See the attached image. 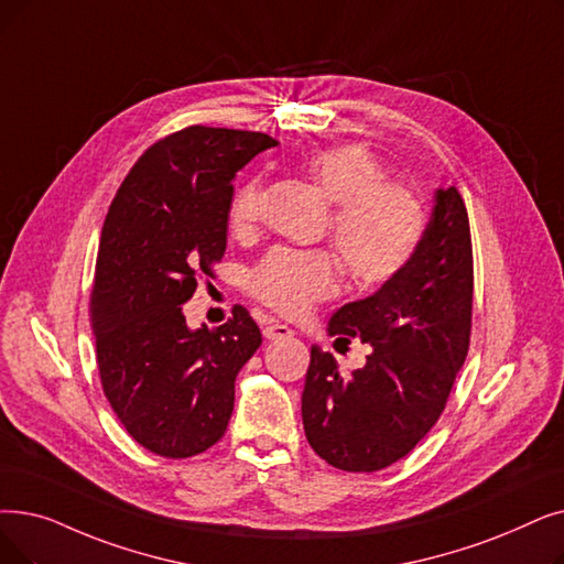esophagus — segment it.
<instances>
[{
	"mask_svg": "<svg viewBox=\"0 0 564 564\" xmlns=\"http://www.w3.org/2000/svg\"><path fill=\"white\" fill-rule=\"evenodd\" d=\"M262 334H264V338H269V340H279V338L292 336L295 332H292L288 325H281V323H267L264 329H262Z\"/></svg>",
	"mask_w": 564,
	"mask_h": 564,
	"instance_id": "obj_1",
	"label": "esophagus"
}]
</instances>
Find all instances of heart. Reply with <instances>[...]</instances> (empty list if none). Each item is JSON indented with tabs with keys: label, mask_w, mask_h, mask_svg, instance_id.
<instances>
[{
	"label": "heart",
	"mask_w": 564,
	"mask_h": 564,
	"mask_svg": "<svg viewBox=\"0 0 564 564\" xmlns=\"http://www.w3.org/2000/svg\"><path fill=\"white\" fill-rule=\"evenodd\" d=\"M306 175L332 203V243L357 285H378L397 276L417 253L426 212L417 193L387 182L384 167L359 144H336L304 159ZM262 209V184L243 182L230 203V228L249 235ZM338 260L327 251H269L251 272L253 295L285 315H302L315 302L336 295Z\"/></svg>",
	"instance_id": "obj_1"
}]
</instances>
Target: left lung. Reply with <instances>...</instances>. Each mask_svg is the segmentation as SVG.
<instances>
[{
  "mask_svg": "<svg viewBox=\"0 0 564 564\" xmlns=\"http://www.w3.org/2000/svg\"><path fill=\"white\" fill-rule=\"evenodd\" d=\"M417 253L373 295L340 306L336 340L373 348L361 369L338 373L329 352L311 348L302 394L313 452L338 470L376 473L397 463L433 429L468 355L473 241L456 186L437 188Z\"/></svg>",
  "mask_w": 564,
  "mask_h": 564,
  "instance_id": "obj_1",
  "label": "left lung"
}]
</instances>
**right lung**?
<instances>
[{
  "label": "right lung",
  "instance_id": "add662e5",
  "mask_svg": "<svg viewBox=\"0 0 564 564\" xmlns=\"http://www.w3.org/2000/svg\"><path fill=\"white\" fill-rule=\"evenodd\" d=\"M274 144L182 129L135 161L108 209L89 308L96 361L119 422L159 456L188 458L224 437L235 378L262 343L243 306L221 327L191 329L182 304L226 253L235 175Z\"/></svg>",
  "mask_w": 564,
  "mask_h": 564
}]
</instances>
